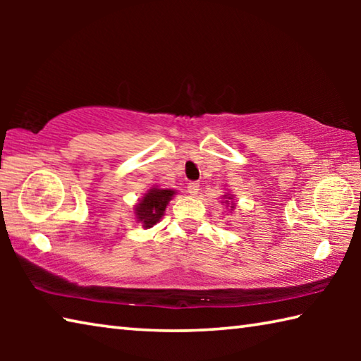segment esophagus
<instances>
[{
  "mask_svg": "<svg viewBox=\"0 0 361 361\" xmlns=\"http://www.w3.org/2000/svg\"><path fill=\"white\" fill-rule=\"evenodd\" d=\"M188 192L191 195H197L199 194V183H195V181L188 183Z\"/></svg>",
  "mask_w": 361,
  "mask_h": 361,
  "instance_id": "34e87169",
  "label": "esophagus"
}]
</instances>
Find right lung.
I'll use <instances>...</instances> for the list:
<instances>
[{
    "label": "right lung",
    "instance_id": "1",
    "mask_svg": "<svg viewBox=\"0 0 361 361\" xmlns=\"http://www.w3.org/2000/svg\"><path fill=\"white\" fill-rule=\"evenodd\" d=\"M175 191L172 189H149L137 205V218L143 223V228H152L162 218L169 200Z\"/></svg>",
    "mask_w": 361,
    "mask_h": 361
}]
</instances>
